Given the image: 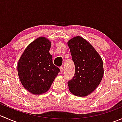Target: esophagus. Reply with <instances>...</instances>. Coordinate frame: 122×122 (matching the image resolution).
I'll list each match as a JSON object with an SVG mask.
<instances>
[{
	"instance_id": "obj_1",
	"label": "esophagus",
	"mask_w": 122,
	"mask_h": 122,
	"mask_svg": "<svg viewBox=\"0 0 122 122\" xmlns=\"http://www.w3.org/2000/svg\"><path fill=\"white\" fill-rule=\"evenodd\" d=\"M60 72H61V73H62V72H63V71H64V67H61L60 68Z\"/></svg>"
}]
</instances>
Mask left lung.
<instances>
[{
    "label": "left lung",
    "instance_id": "left-lung-1",
    "mask_svg": "<svg viewBox=\"0 0 122 122\" xmlns=\"http://www.w3.org/2000/svg\"><path fill=\"white\" fill-rule=\"evenodd\" d=\"M67 44L75 65L74 76L68 82L69 90L76 96H87L103 78V60L94 48L81 36L71 38Z\"/></svg>",
    "mask_w": 122,
    "mask_h": 122
}]
</instances>
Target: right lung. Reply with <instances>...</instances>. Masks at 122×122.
I'll return each mask as SVG.
<instances>
[{
	"mask_svg": "<svg viewBox=\"0 0 122 122\" xmlns=\"http://www.w3.org/2000/svg\"><path fill=\"white\" fill-rule=\"evenodd\" d=\"M51 46L48 38H36L26 48L18 61L19 80L23 87L33 94L46 93L60 72L52 62Z\"/></svg>",
	"mask_w": 122,
	"mask_h": 122,
	"instance_id": "add662e5",
	"label": "right lung"
}]
</instances>
